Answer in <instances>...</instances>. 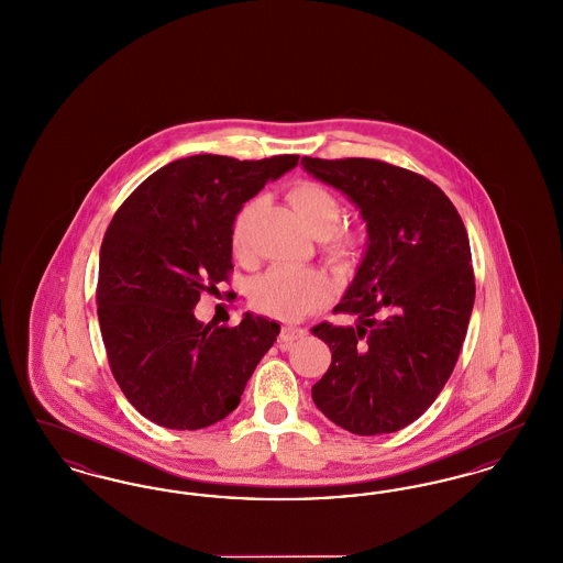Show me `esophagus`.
<instances>
[{
  "label": "esophagus",
  "instance_id": "1",
  "mask_svg": "<svg viewBox=\"0 0 563 563\" xmlns=\"http://www.w3.org/2000/svg\"><path fill=\"white\" fill-rule=\"evenodd\" d=\"M303 335H306V329L287 324V327H283V331L278 335V342H280V346H289V344H294L295 340H299Z\"/></svg>",
  "mask_w": 563,
  "mask_h": 563
}]
</instances>
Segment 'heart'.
<instances>
[{
    "mask_svg": "<svg viewBox=\"0 0 563 563\" xmlns=\"http://www.w3.org/2000/svg\"><path fill=\"white\" fill-rule=\"evenodd\" d=\"M295 213L303 225L321 241L322 253L335 262H349L361 251V232L352 225L340 223L342 207L331 189L317 181H297L287 191ZM257 209V200L244 202L232 219L230 246L239 260L251 257L249 225ZM329 295V283L319 269L274 268L266 272L251 291V303L255 310L274 314L285 321H297L314 310Z\"/></svg>",
    "mask_w": 563,
    "mask_h": 563,
    "instance_id": "b5f03b06",
    "label": "heart"
}]
</instances>
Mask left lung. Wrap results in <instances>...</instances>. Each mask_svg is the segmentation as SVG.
I'll return each mask as SVG.
<instances>
[{"label": "left lung", "instance_id": "left-lung-1", "mask_svg": "<svg viewBox=\"0 0 563 563\" xmlns=\"http://www.w3.org/2000/svg\"><path fill=\"white\" fill-rule=\"evenodd\" d=\"M342 189L367 221L369 244L333 314L310 331L331 350L312 399L338 427L374 437L418 420L454 372L475 303L462 217L427 177L374 158H301Z\"/></svg>", "mask_w": 563, "mask_h": 563}]
</instances>
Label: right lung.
I'll list each match as a JSON object with an SVG mask.
<instances>
[{
  "mask_svg": "<svg viewBox=\"0 0 563 563\" xmlns=\"http://www.w3.org/2000/svg\"><path fill=\"white\" fill-rule=\"evenodd\" d=\"M295 154L236 161L200 154L150 175L115 211L101 244L97 314L109 367L134 409L158 427L207 429L232 413L278 322L196 321L200 294L230 283L236 211Z\"/></svg>",
  "mask_w": 563,
  "mask_h": 563,
  "instance_id": "right-lung-1",
  "label": "right lung"
}]
</instances>
